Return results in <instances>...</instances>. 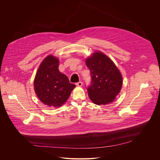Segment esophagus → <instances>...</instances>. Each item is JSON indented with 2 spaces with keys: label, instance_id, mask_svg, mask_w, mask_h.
Listing matches in <instances>:
<instances>
[{
  "label": "esophagus",
  "instance_id": "obj_1",
  "mask_svg": "<svg viewBox=\"0 0 160 160\" xmlns=\"http://www.w3.org/2000/svg\"><path fill=\"white\" fill-rule=\"evenodd\" d=\"M76 84L77 86L80 87V86H82V82H77V83H76Z\"/></svg>",
  "mask_w": 160,
  "mask_h": 160
}]
</instances>
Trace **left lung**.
Returning <instances> with one entry per match:
<instances>
[{"mask_svg":"<svg viewBox=\"0 0 160 160\" xmlns=\"http://www.w3.org/2000/svg\"><path fill=\"white\" fill-rule=\"evenodd\" d=\"M86 64L91 76V83L87 88L89 98L99 106L113 102L122 88L119 70L108 56L99 52L87 58Z\"/></svg>","mask_w":160,"mask_h":160,"instance_id":"1","label":"left lung"}]
</instances>
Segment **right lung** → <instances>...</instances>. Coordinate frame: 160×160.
<instances>
[{"label": "right lung", "instance_id": "right-lung-1", "mask_svg": "<svg viewBox=\"0 0 160 160\" xmlns=\"http://www.w3.org/2000/svg\"><path fill=\"white\" fill-rule=\"evenodd\" d=\"M59 61L53 55L41 62L34 79V89L40 101L48 106L59 107L68 99L76 87L58 67Z\"/></svg>", "mask_w": 160, "mask_h": 160}]
</instances>
